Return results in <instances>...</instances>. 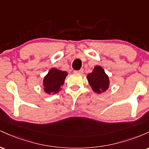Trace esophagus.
<instances>
[{
    "label": "esophagus",
    "instance_id": "esophagus-1",
    "mask_svg": "<svg viewBox=\"0 0 149 149\" xmlns=\"http://www.w3.org/2000/svg\"><path fill=\"white\" fill-rule=\"evenodd\" d=\"M74 72L76 73H79V74H82V73H83V72H84V70H83V69H81L80 70H79V71H75Z\"/></svg>",
    "mask_w": 149,
    "mask_h": 149
}]
</instances>
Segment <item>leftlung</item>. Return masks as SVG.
Masks as SVG:
<instances>
[{
  "label": "left lung",
  "mask_w": 149,
  "mask_h": 149,
  "mask_svg": "<svg viewBox=\"0 0 149 149\" xmlns=\"http://www.w3.org/2000/svg\"><path fill=\"white\" fill-rule=\"evenodd\" d=\"M89 85L92 90L97 94L106 92L110 85V80L103 68L97 65L92 69V73L87 76Z\"/></svg>",
  "instance_id": "1"
}]
</instances>
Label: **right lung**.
I'll use <instances>...</instances> for the list:
<instances>
[{"instance_id": "obj_1", "label": "right lung", "mask_w": 149, "mask_h": 149, "mask_svg": "<svg viewBox=\"0 0 149 149\" xmlns=\"http://www.w3.org/2000/svg\"><path fill=\"white\" fill-rule=\"evenodd\" d=\"M67 75L66 71H61L56 68L49 69L42 81L44 92L47 95H54L59 92Z\"/></svg>"}]
</instances>
